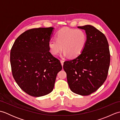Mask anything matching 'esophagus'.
Returning <instances> with one entry per match:
<instances>
[{"instance_id":"34e87169","label":"esophagus","mask_w":120,"mask_h":120,"mask_svg":"<svg viewBox=\"0 0 120 120\" xmlns=\"http://www.w3.org/2000/svg\"><path fill=\"white\" fill-rule=\"evenodd\" d=\"M60 62H61V63L62 65L63 66V63H64V61H63V60H60Z\"/></svg>"}]
</instances>
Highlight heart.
Here are the masks:
<instances>
[{"label":"heart","instance_id":"b5f03b06","mask_svg":"<svg viewBox=\"0 0 120 120\" xmlns=\"http://www.w3.org/2000/svg\"><path fill=\"white\" fill-rule=\"evenodd\" d=\"M86 35L79 29L63 28L56 34V39H51L48 43L49 50L53 55H57L62 50L64 56L68 55L71 58L79 55L85 47Z\"/></svg>","mask_w":120,"mask_h":120}]
</instances>
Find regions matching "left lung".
<instances>
[{
    "label": "left lung",
    "mask_w": 120,
    "mask_h": 120,
    "mask_svg": "<svg viewBox=\"0 0 120 120\" xmlns=\"http://www.w3.org/2000/svg\"><path fill=\"white\" fill-rule=\"evenodd\" d=\"M78 28L86 31L85 47L77 57L65 61L63 68L71 91L85 96L94 92L105 82L110 54L107 40L102 32L91 25Z\"/></svg>",
    "instance_id": "1"
}]
</instances>
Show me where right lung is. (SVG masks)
I'll use <instances>...</instances> for the list:
<instances>
[{"instance_id": "add662e5", "label": "right lung", "mask_w": 120, "mask_h": 120, "mask_svg": "<svg viewBox=\"0 0 120 120\" xmlns=\"http://www.w3.org/2000/svg\"><path fill=\"white\" fill-rule=\"evenodd\" d=\"M53 29L28 30L17 38L11 49L12 75L22 90L32 96L50 93L62 68L59 60L49 52L48 43Z\"/></svg>"}]
</instances>
